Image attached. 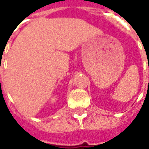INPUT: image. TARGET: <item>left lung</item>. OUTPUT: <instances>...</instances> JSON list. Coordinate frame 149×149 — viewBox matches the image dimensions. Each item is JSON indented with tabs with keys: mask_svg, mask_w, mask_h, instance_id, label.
Returning <instances> with one entry per match:
<instances>
[{
	"mask_svg": "<svg viewBox=\"0 0 149 149\" xmlns=\"http://www.w3.org/2000/svg\"><path fill=\"white\" fill-rule=\"evenodd\" d=\"M148 70H149V63H148Z\"/></svg>",
	"mask_w": 149,
	"mask_h": 149,
	"instance_id": "1",
	"label": "left lung"
}]
</instances>
